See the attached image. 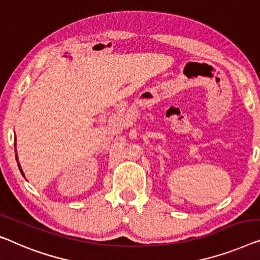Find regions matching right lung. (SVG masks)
<instances>
[{"instance_id":"obj_1","label":"right lung","mask_w":260,"mask_h":260,"mask_svg":"<svg viewBox=\"0 0 260 260\" xmlns=\"http://www.w3.org/2000/svg\"><path fill=\"white\" fill-rule=\"evenodd\" d=\"M18 167H19V166H18ZM19 170H21V173H22V169H19Z\"/></svg>"}]
</instances>
